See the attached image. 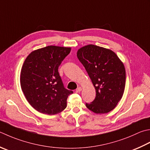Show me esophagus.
I'll return each instance as SVG.
<instances>
[{
  "label": "esophagus",
  "instance_id": "34e87169",
  "mask_svg": "<svg viewBox=\"0 0 150 150\" xmlns=\"http://www.w3.org/2000/svg\"><path fill=\"white\" fill-rule=\"evenodd\" d=\"M82 90V88L81 87H78L77 89L75 90V92H77V93H79L81 92V91Z\"/></svg>",
  "mask_w": 150,
  "mask_h": 150
}]
</instances>
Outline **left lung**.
<instances>
[{
  "label": "left lung",
  "instance_id": "left-lung-1",
  "mask_svg": "<svg viewBox=\"0 0 150 150\" xmlns=\"http://www.w3.org/2000/svg\"><path fill=\"white\" fill-rule=\"evenodd\" d=\"M77 58L84 67L96 89L95 99L86 103L97 114L114 109L122 99L125 86V69L115 52L101 47L88 45L77 51Z\"/></svg>",
  "mask_w": 150,
  "mask_h": 150
}]
</instances>
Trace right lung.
Listing matches in <instances>:
<instances>
[{"label":"right lung","instance_id":"obj_1","mask_svg":"<svg viewBox=\"0 0 150 150\" xmlns=\"http://www.w3.org/2000/svg\"><path fill=\"white\" fill-rule=\"evenodd\" d=\"M70 47L50 45L32 52L21 71V86L26 100L41 113L52 115L64 110L73 91L65 88L58 67Z\"/></svg>","mask_w":150,"mask_h":150}]
</instances>
